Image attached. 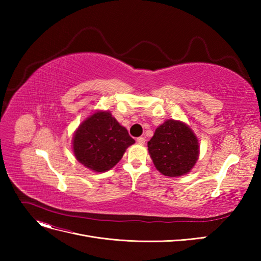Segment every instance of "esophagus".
Instances as JSON below:
<instances>
[{"label": "esophagus", "mask_w": 261, "mask_h": 261, "mask_svg": "<svg viewBox=\"0 0 261 261\" xmlns=\"http://www.w3.org/2000/svg\"><path fill=\"white\" fill-rule=\"evenodd\" d=\"M145 141H146V139H145L144 137H138V138H137V143H138L139 145H144Z\"/></svg>", "instance_id": "34e87169"}]
</instances>
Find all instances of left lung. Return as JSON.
<instances>
[{
	"label": "left lung",
	"mask_w": 261,
	"mask_h": 261,
	"mask_svg": "<svg viewBox=\"0 0 261 261\" xmlns=\"http://www.w3.org/2000/svg\"><path fill=\"white\" fill-rule=\"evenodd\" d=\"M148 151L161 174L177 177L187 174L195 167L199 156V143L187 124L167 120L158 126L148 141Z\"/></svg>",
	"instance_id": "left-lung-1"
}]
</instances>
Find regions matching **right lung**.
Listing matches in <instances>:
<instances>
[{
    "label": "right lung",
    "instance_id": "1",
    "mask_svg": "<svg viewBox=\"0 0 261 261\" xmlns=\"http://www.w3.org/2000/svg\"><path fill=\"white\" fill-rule=\"evenodd\" d=\"M72 144L78 162L93 172L102 173L118 163L126 149L135 144V140L111 112L100 110L78 126Z\"/></svg>",
    "mask_w": 261,
    "mask_h": 261
}]
</instances>
